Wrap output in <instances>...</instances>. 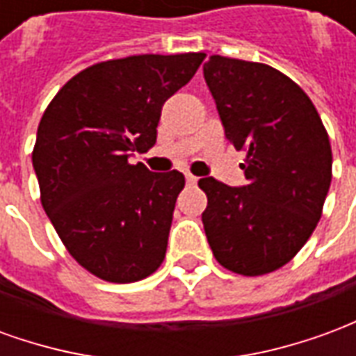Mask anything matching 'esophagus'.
I'll return each instance as SVG.
<instances>
[{"label":"esophagus","instance_id":"esophagus-1","mask_svg":"<svg viewBox=\"0 0 356 356\" xmlns=\"http://www.w3.org/2000/svg\"><path fill=\"white\" fill-rule=\"evenodd\" d=\"M185 179H186V183H188V185H196V183H198V177H194L193 173H186Z\"/></svg>","mask_w":356,"mask_h":356}]
</instances>
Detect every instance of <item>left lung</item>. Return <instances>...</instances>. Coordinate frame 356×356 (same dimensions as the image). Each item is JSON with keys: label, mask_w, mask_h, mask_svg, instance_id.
Wrapping results in <instances>:
<instances>
[{"label": "left lung", "mask_w": 356, "mask_h": 356, "mask_svg": "<svg viewBox=\"0 0 356 356\" xmlns=\"http://www.w3.org/2000/svg\"><path fill=\"white\" fill-rule=\"evenodd\" d=\"M204 80L225 135L246 150L248 183L204 177V231L216 259L244 276L273 273L303 248L332 181L328 133L298 83L261 63L213 55Z\"/></svg>", "instance_id": "1"}]
</instances>
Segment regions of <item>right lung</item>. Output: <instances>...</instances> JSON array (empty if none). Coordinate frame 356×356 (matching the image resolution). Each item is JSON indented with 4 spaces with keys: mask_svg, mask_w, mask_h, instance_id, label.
Wrapping results in <instances>:
<instances>
[{
    "mask_svg": "<svg viewBox=\"0 0 356 356\" xmlns=\"http://www.w3.org/2000/svg\"><path fill=\"white\" fill-rule=\"evenodd\" d=\"M204 57L137 55L89 66L43 114L32 154L42 206L70 255L102 280L137 282L162 265L185 175L129 158L154 147L163 102Z\"/></svg>",
    "mask_w": 356,
    "mask_h": 356,
    "instance_id": "right-lung-1",
    "label": "right lung"
}]
</instances>
